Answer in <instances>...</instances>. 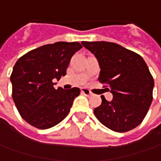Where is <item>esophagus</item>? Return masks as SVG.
Returning <instances> with one entry per match:
<instances>
[{
  "label": "esophagus",
  "mask_w": 161,
  "mask_h": 161,
  "mask_svg": "<svg viewBox=\"0 0 161 161\" xmlns=\"http://www.w3.org/2000/svg\"><path fill=\"white\" fill-rule=\"evenodd\" d=\"M81 92H82V93L83 94H85L86 96H89V95H91L92 92L88 89H86V88H81Z\"/></svg>",
  "instance_id": "1"
}]
</instances>
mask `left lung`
Wrapping results in <instances>:
<instances>
[{
	"label": "left lung",
	"mask_w": 161,
	"mask_h": 161,
	"mask_svg": "<svg viewBox=\"0 0 161 161\" xmlns=\"http://www.w3.org/2000/svg\"><path fill=\"white\" fill-rule=\"evenodd\" d=\"M99 61L98 78L108 85L113 100L102 97L94 108L97 119L110 130L124 133L142 123L153 102L154 81L144 59L137 53L108 42H82Z\"/></svg>",
	"instance_id": "left-lung-1"
}]
</instances>
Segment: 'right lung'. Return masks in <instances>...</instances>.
Wrapping results in <instances>:
<instances>
[{
  "instance_id": "right-lung-1",
  "label": "right lung",
  "mask_w": 161,
  "mask_h": 161,
  "mask_svg": "<svg viewBox=\"0 0 161 161\" xmlns=\"http://www.w3.org/2000/svg\"><path fill=\"white\" fill-rule=\"evenodd\" d=\"M79 42H57L32 50L15 64L10 75L12 98L22 119L39 129H48L61 122L70 111L77 87L64 90L53 87V79L67 74Z\"/></svg>"
}]
</instances>
